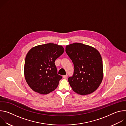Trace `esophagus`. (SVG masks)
Wrapping results in <instances>:
<instances>
[{"instance_id": "obj_1", "label": "esophagus", "mask_w": 126, "mask_h": 126, "mask_svg": "<svg viewBox=\"0 0 126 126\" xmlns=\"http://www.w3.org/2000/svg\"><path fill=\"white\" fill-rule=\"evenodd\" d=\"M67 77H68V75H64V76H63V78H64V79H66V78H67Z\"/></svg>"}]
</instances>
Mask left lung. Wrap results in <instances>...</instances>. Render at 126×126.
I'll return each instance as SVG.
<instances>
[{
  "label": "left lung",
  "mask_w": 126,
  "mask_h": 126,
  "mask_svg": "<svg viewBox=\"0 0 126 126\" xmlns=\"http://www.w3.org/2000/svg\"><path fill=\"white\" fill-rule=\"evenodd\" d=\"M65 51L74 64L73 76L68 79L72 89L81 95L94 92L103 77L102 59L99 51L79 43L66 46Z\"/></svg>",
  "instance_id": "8db88e82"
}]
</instances>
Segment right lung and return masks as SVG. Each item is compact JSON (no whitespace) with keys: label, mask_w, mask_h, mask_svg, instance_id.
<instances>
[{"label":"right lung","mask_w":126,"mask_h":126,"mask_svg":"<svg viewBox=\"0 0 126 126\" xmlns=\"http://www.w3.org/2000/svg\"><path fill=\"white\" fill-rule=\"evenodd\" d=\"M64 51L54 43L38 45L27 53L24 64L25 78L36 92L47 94L55 90L62 76L57 74L55 61Z\"/></svg>","instance_id":"right-lung-1"}]
</instances>
